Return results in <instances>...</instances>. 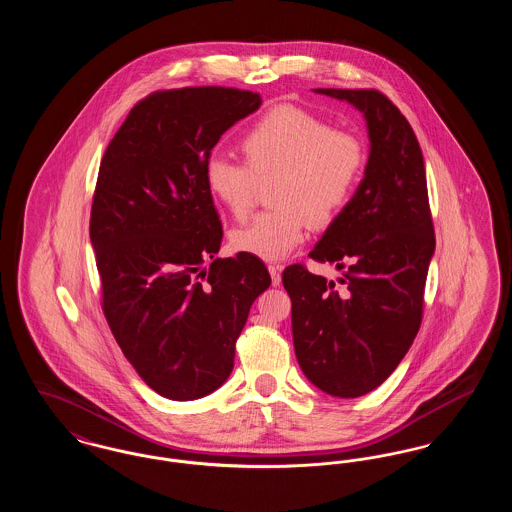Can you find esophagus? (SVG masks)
I'll list each match as a JSON object with an SVG mask.
<instances>
[{
	"mask_svg": "<svg viewBox=\"0 0 512 512\" xmlns=\"http://www.w3.org/2000/svg\"><path fill=\"white\" fill-rule=\"evenodd\" d=\"M282 265H268V272L272 278V286H278L282 282Z\"/></svg>",
	"mask_w": 512,
	"mask_h": 512,
	"instance_id": "esophagus-1",
	"label": "esophagus"
}]
</instances>
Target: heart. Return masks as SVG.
I'll return each mask as SVG.
<instances>
[{
    "instance_id": "obj_1",
    "label": "heart",
    "mask_w": 512,
    "mask_h": 512,
    "mask_svg": "<svg viewBox=\"0 0 512 512\" xmlns=\"http://www.w3.org/2000/svg\"><path fill=\"white\" fill-rule=\"evenodd\" d=\"M240 149L244 163L211 157L205 184L236 220L255 207L259 184L274 180L270 201L278 209L257 215L232 232V245L265 261H278L303 244L311 220L326 226L353 199L365 169L361 138L332 128L317 115L278 105L253 122Z\"/></svg>"
}]
</instances>
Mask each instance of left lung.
<instances>
[{"instance_id": "obj_1", "label": "left lung", "mask_w": 512, "mask_h": 512, "mask_svg": "<svg viewBox=\"0 0 512 512\" xmlns=\"http://www.w3.org/2000/svg\"><path fill=\"white\" fill-rule=\"evenodd\" d=\"M315 92L365 115L370 153L353 199L309 253L343 270L340 288L299 263L282 282L303 374L318 390L353 399L376 390L416 338L436 236L422 151L401 111L378 90Z\"/></svg>"}]
</instances>
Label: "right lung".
Masks as SVG:
<instances>
[{"label":"right lung","mask_w":512,"mask_h":512,"mask_svg":"<svg viewBox=\"0 0 512 512\" xmlns=\"http://www.w3.org/2000/svg\"><path fill=\"white\" fill-rule=\"evenodd\" d=\"M259 105V94L222 86L153 92L101 159L90 240L103 315L140 378L172 401L226 382L249 309L270 286L259 257L215 259L222 224L205 184L211 149Z\"/></svg>","instance_id":"add662e5"}]
</instances>
